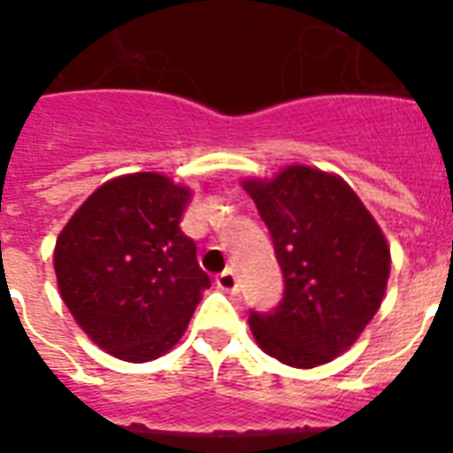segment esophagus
Masks as SVG:
<instances>
[{
	"instance_id": "obj_1",
	"label": "esophagus",
	"mask_w": 453,
	"mask_h": 453,
	"mask_svg": "<svg viewBox=\"0 0 453 453\" xmlns=\"http://www.w3.org/2000/svg\"><path fill=\"white\" fill-rule=\"evenodd\" d=\"M216 287H219L220 291H227V294H237V291H240V280H237V275H234L233 270H226V273H220V275L216 277Z\"/></svg>"
}]
</instances>
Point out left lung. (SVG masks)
<instances>
[{"mask_svg":"<svg viewBox=\"0 0 453 453\" xmlns=\"http://www.w3.org/2000/svg\"><path fill=\"white\" fill-rule=\"evenodd\" d=\"M275 242L284 298L249 315L256 343L296 369L350 350L379 312L390 277L380 226L343 178L289 164L273 178H242Z\"/></svg>","mask_w":453,"mask_h":453,"instance_id":"8db88e82","label":"left lung"}]
</instances>
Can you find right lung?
Segmentation results:
<instances>
[{
    "instance_id": "1",
    "label": "right lung",
    "mask_w": 453,
    "mask_h": 453,
    "mask_svg": "<svg viewBox=\"0 0 453 453\" xmlns=\"http://www.w3.org/2000/svg\"><path fill=\"white\" fill-rule=\"evenodd\" d=\"M190 199L188 185L164 173H124L91 192L60 230L53 249L60 298L112 357H162L211 284L180 230Z\"/></svg>"
}]
</instances>
